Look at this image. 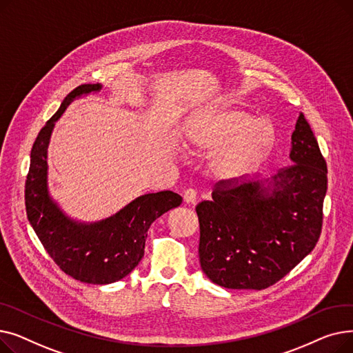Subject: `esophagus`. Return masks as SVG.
I'll return each mask as SVG.
<instances>
[{"label": "esophagus", "instance_id": "34e87169", "mask_svg": "<svg viewBox=\"0 0 353 353\" xmlns=\"http://www.w3.org/2000/svg\"><path fill=\"white\" fill-rule=\"evenodd\" d=\"M183 200H184V203H186V205H196V201H197L196 192L193 189L186 190L183 194Z\"/></svg>", "mask_w": 353, "mask_h": 353}]
</instances>
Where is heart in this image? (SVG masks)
Here are the masks:
<instances>
[{
	"label": "heart",
	"instance_id": "1",
	"mask_svg": "<svg viewBox=\"0 0 353 353\" xmlns=\"http://www.w3.org/2000/svg\"><path fill=\"white\" fill-rule=\"evenodd\" d=\"M183 141L196 154L213 153L210 174L225 183L252 177L268 161L277 143V130L269 117H256L248 108L219 105L190 117Z\"/></svg>",
	"mask_w": 353,
	"mask_h": 353
}]
</instances>
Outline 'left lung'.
I'll use <instances>...</instances> for the list:
<instances>
[{
  "mask_svg": "<svg viewBox=\"0 0 353 353\" xmlns=\"http://www.w3.org/2000/svg\"><path fill=\"white\" fill-rule=\"evenodd\" d=\"M289 164L265 181L230 188L196 206L199 257L209 279L228 289L262 290L279 282L316 246L327 190V167L301 113Z\"/></svg>",
  "mask_w": 353,
  "mask_h": 353,
  "instance_id": "8db88e82",
  "label": "left lung"
}]
</instances>
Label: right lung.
<instances>
[{
    "mask_svg": "<svg viewBox=\"0 0 353 353\" xmlns=\"http://www.w3.org/2000/svg\"><path fill=\"white\" fill-rule=\"evenodd\" d=\"M101 90V84L74 88L37 136L26 181V210L30 225L59 268L76 281L108 285L121 281L144 256L147 230L153 221L181 205L170 190L143 194L107 219L84 223L68 217L48 192L47 152L52 128L68 104Z\"/></svg>",
    "mask_w": 353,
    "mask_h": 353,
    "instance_id": "right-lung-1",
    "label": "right lung"
}]
</instances>
